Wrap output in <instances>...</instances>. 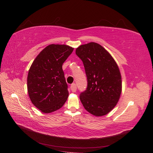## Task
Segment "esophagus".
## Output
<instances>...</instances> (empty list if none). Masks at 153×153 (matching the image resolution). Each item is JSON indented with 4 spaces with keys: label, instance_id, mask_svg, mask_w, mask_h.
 I'll return each mask as SVG.
<instances>
[{
    "label": "esophagus",
    "instance_id": "esophagus-1",
    "mask_svg": "<svg viewBox=\"0 0 153 153\" xmlns=\"http://www.w3.org/2000/svg\"><path fill=\"white\" fill-rule=\"evenodd\" d=\"M70 89H71V91H72V92H74V93L76 92V90H77V86H76V84H75V83L71 84V86H70Z\"/></svg>",
    "mask_w": 153,
    "mask_h": 153
}]
</instances>
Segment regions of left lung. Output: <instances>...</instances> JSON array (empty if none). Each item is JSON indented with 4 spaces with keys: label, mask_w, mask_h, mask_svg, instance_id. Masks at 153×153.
<instances>
[{
    "label": "left lung",
    "mask_w": 153,
    "mask_h": 153,
    "mask_svg": "<svg viewBox=\"0 0 153 153\" xmlns=\"http://www.w3.org/2000/svg\"><path fill=\"white\" fill-rule=\"evenodd\" d=\"M76 53L82 60L87 87L79 99L87 112L105 116L114 108L122 93V77L116 61L101 45L91 42L77 47Z\"/></svg>",
    "instance_id": "obj_1"
}]
</instances>
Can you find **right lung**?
Returning <instances> with one entry per match:
<instances>
[{"label": "right lung", "mask_w": 153, "mask_h": 153, "mask_svg": "<svg viewBox=\"0 0 153 153\" xmlns=\"http://www.w3.org/2000/svg\"><path fill=\"white\" fill-rule=\"evenodd\" d=\"M74 51L66 45H48L32 63L27 76L31 102L43 113L60 109L68 97L62 64Z\"/></svg>", "instance_id": "add662e5"}]
</instances>
